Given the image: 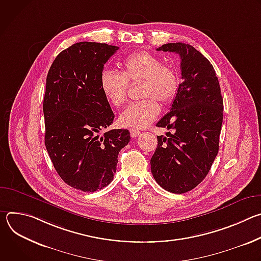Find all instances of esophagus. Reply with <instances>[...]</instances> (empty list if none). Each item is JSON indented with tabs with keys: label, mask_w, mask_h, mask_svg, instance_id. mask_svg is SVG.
Returning a JSON list of instances; mask_svg holds the SVG:
<instances>
[{
	"label": "esophagus",
	"mask_w": 261,
	"mask_h": 261,
	"mask_svg": "<svg viewBox=\"0 0 261 261\" xmlns=\"http://www.w3.org/2000/svg\"><path fill=\"white\" fill-rule=\"evenodd\" d=\"M130 131V135H131V137H133V138H135V137H137L139 134H140V131L139 130H137V129H130L129 130Z\"/></svg>",
	"instance_id": "obj_1"
}]
</instances>
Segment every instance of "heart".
<instances>
[{
    "label": "heart",
    "instance_id": "b5f03b06",
    "mask_svg": "<svg viewBox=\"0 0 261 261\" xmlns=\"http://www.w3.org/2000/svg\"><path fill=\"white\" fill-rule=\"evenodd\" d=\"M121 73L103 70L100 74V88L106 100L116 107L127 99L128 84L140 82V97L144 100L130 104L119 117L123 127L145 128L160 113V106L169 103L178 90V74L168 64L148 51L139 50L127 56L121 63Z\"/></svg>",
    "mask_w": 261,
    "mask_h": 261
}]
</instances>
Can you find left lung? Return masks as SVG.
<instances>
[{"label":"left lung","mask_w":261,"mask_h":261,"mask_svg":"<svg viewBox=\"0 0 261 261\" xmlns=\"http://www.w3.org/2000/svg\"><path fill=\"white\" fill-rule=\"evenodd\" d=\"M157 50L180 57L181 83L170 111L156 125L173 132L157 136L151 170L163 189L181 194L203 180L218 154L223 98L213 65L192 45L167 43Z\"/></svg>","instance_id":"1"}]
</instances>
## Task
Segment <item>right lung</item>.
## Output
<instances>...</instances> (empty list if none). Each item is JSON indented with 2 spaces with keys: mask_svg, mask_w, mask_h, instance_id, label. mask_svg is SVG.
Here are the masks:
<instances>
[{
  "mask_svg": "<svg viewBox=\"0 0 261 261\" xmlns=\"http://www.w3.org/2000/svg\"><path fill=\"white\" fill-rule=\"evenodd\" d=\"M118 49L106 43H75L58 55L46 77V150L61 178L84 192L110 184L118 155L130 141L128 130L113 129L99 135L115 119L100 88V74Z\"/></svg>",
  "mask_w": 261,
  "mask_h": 261,
  "instance_id": "obj_1",
  "label": "right lung"
}]
</instances>
